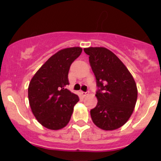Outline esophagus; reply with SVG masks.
Masks as SVG:
<instances>
[{
    "label": "esophagus",
    "mask_w": 161,
    "mask_h": 161,
    "mask_svg": "<svg viewBox=\"0 0 161 161\" xmlns=\"http://www.w3.org/2000/svg\"><path fill=\"white\" fill-rule=\"evenodd\" d=\"M81 94H82V96H84V97H85V96H86L87 95H88V92H81Z\"/></svg>",
    "instance_id": "esophagus-1"
}]
</instances>
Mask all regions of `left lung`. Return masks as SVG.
I'll use <instances>...</instances> for the list:
<instances>
[{"instance_id":"obj_1","label":"left lung","mask_w":161,"mask_h":161,"mask_svg":"<svg viewBox=\"0 0 161 161\" xmlns=\"http://www.w3.org/2000/svg\"><path fill=\"white\" fill-rule=\"evenodd\" d=\"M89 64L95 75L97 104L92 109L93 123L104 130H114L128 121L138 97L136 82L129 71L110 50L88 47Z\"/></svg>"}]
</instances>
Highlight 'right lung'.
I'll return each instance as SVG.
<instances>
[{
  "mask_svg": "<svg viewBox=\"0 0 161 161\" xmlns=\"http://www.w3.org/2000/svg\"><path fill=\"white\" fill-rule=\"evenodd\" d=\"M79 47L60 50L34 75L28 88L32 111L43 126L52 130L69 123L79 97L66 88L70 66L82 53Z\"/></svg>",
  "mask_w": 161,
  "mask_h": 161,
  "instance_id": "obj_1",
  "label": "right lung"
}]
</instances>
